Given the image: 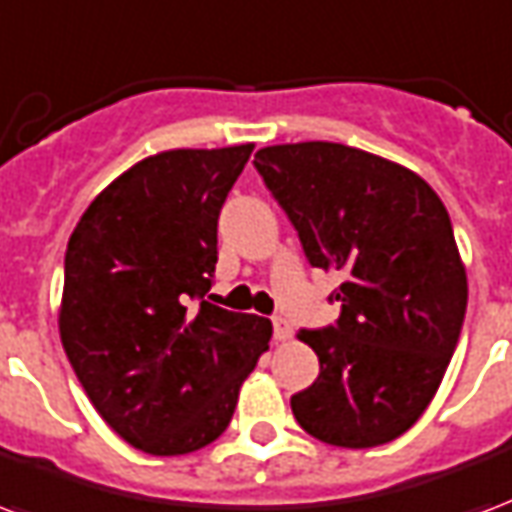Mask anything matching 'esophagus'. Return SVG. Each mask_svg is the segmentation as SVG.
I'll list each match as a JSON object with an SVG mask.
<instances>
[{
    "label": "esophagus",
    "instance_id": "obj_1",
    "mask_svg": "<svg viewBox=\"0 0 512 512\" xmlns=\"http://www.w3.org/2000/svg\"><path fill=\"white\" fill-rule=\"evenodd\" d=\"M272 326H275V340H280V343L291 340V334H294V326L288 324L286 318H272Z\"/></svg>",
    "mask_w": 512,
    "mask_h": 512
}]
</instances>
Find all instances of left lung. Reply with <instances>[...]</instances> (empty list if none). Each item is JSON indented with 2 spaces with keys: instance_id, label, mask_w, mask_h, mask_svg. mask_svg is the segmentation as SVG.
Segmentation results:
<instances>
[{
  "instance_id": "8db88e82",
  "label": "left lung",
  "mask_w": 512,
  "mask_h": 512,
  "mask_svg": "<svg viewBox=\"0 0 512 512\" xmlns=\"http://www.w3.org/2000/svg\"><path fill=\"white\" fill-rule=\"evenodd\" d=\"M307 261L340 270L337 324L297 334L318 356L291 397L299 426L340 448L391 443L440 388L467 310L448 210L402 164L340 142L261 148L253 159Z\"/></svg>"
}]
</instances>
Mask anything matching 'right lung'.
I'll list each match as a JSON object with an SVG mask.
<instances>
[{"instance_id":"obj_1","label":"right lung","mask_w":512,"mask_h":512,"mask_svg":"<svg viewBox=\"0 0 512 512\" xmlns=\"http://www.w3.org/2000/svg\"><path fill=\"white\" fill-rule=\"evenodd\" d=\"M253 142L137 161L88 205L64 256L59 332L115 434L151 456L226 432L242 380L270 348L267 318L210 305L218 215ZM200 299L191 314L187 302Z\"/></svg>"}]
</instances>
